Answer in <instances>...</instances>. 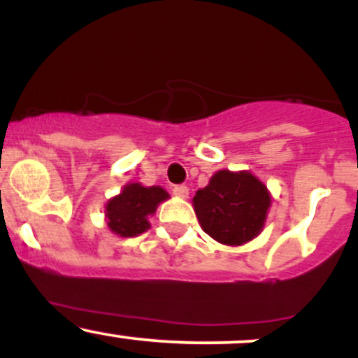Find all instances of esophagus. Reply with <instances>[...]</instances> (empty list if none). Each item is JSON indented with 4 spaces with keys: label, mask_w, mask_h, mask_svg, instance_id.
I'll list each match as a JSON object with an SVG mask.
<instances>
[{
    "label": "esophagus",
    "mask_w": 358,
    "mask_h": 358,
    "mask_svg": "<svg viewBox=\"0 0 358 358\" xmlns=\"http://www.w3.org/2000/svg\"><path fill=\"white\" fill-rule=\"evenodd\" d=\"M173 193L180 199H188V187L187 185H176L173 188Z\"/></svg>",
    "instance_id": "34e87169"
}]
</instances>
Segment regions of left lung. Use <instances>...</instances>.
I'll return each instance as SVG.
<instances>
[{"label":"left lung","instance_id":"1","mask_svg":"<svg viewBox=\"0 0 358 358\" xmlns=\"http://www.w3.org/2000/svg\"><path fill=\"white\" fill-rule=\"evenodd\" d=\"M273 196L250 171L219 170L192 199L205 234L224 245L248 244L264 229Z\"/></svg>","mask_w":358,"mask_h":358}]
</instances>
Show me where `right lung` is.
<instances>
[{"label": "right lung", "mask_w": 358, "mask_h": 358, "mask_svg": "<svg viewBox=\"0 0 358 358\" xmlns=\"http://www.w3.org/2000/svg\"><path fill=\"white\" fill-rule=\"evenodd\" d=\"M168 199L170 195L162 187L127 183L121 193L106 203V224L119 237H136L150 229L148 217L153 215L158 205Z\"/></svg>", "instance_id": "right-lung-1"}]
</instances>
